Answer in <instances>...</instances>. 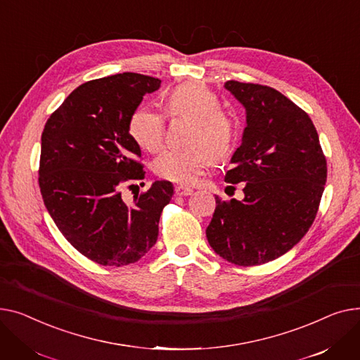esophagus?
<instances>
[{
  "instance_id": "1",
  "label": "esophagus",
  "mask_w": 360,
  "mask_h": 360,
  "mask_svg": "<svg viewBox=\"0 0 360 360\" xmlns=\"http://www.w3.org/2000/svg\"><path fill=\"white\" fill-rule=\"evenodd\" d=\"M174 193H176L177 196H188V195L193 193V188L179 184V186L174 187Z\"/></svg>"
}]
</instances>
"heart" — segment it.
<instances>
[{"label":"heart","instance_id":"b5f03b06","mask_svg":"<svg viewBox=\"0 0 360 360\" xmlns=\"http://www.w3.org/2000/svg\"><path fill=\"white\" fill-rule=\"evenodd\" d=\"M170 116L193 120L188 134L192 145L164 151L154 162L158 177L176 183H193L214 161L226 155L237 138V124L221 112L218 96L200 82H184L167 96ZM129 134L145 151L157 153L164 143L165 117L148 108L138 109L129 120Z\"/></svg>","mask_w":360,"mask_h":360}]
</instances>
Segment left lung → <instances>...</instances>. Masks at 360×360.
Returning <instances> with one entry per match:
<instances>
[{
	"instance_id": "1",
	"label": "left lung",
	"mask_w": 360,
	"mask_h": 360,
	"mask_svg": "<svg viewBox=\"0 0 360 360\" xmlns=\"http://www.w3.org/2000/svg\"><path fill=\"white\" fill-rule=\"evenodd\" d=\"M245 109L243 142L225 181H244V199H217L206 237L217 255L238 266L283 256L312 225L327 180V161L309 116L278 90L226 81Z\"/></svg>"
}]
</instances>
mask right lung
<instances>
[{"label":"right lung","instance_id":"add662e5","mask_svg":"<svg viewBox=\"0 0 360 360\" xmlns=\"http://www.w3.org/2000/svg\"><path fill=\"white\" fill-rule=\"evenodd\" d=\"M161 79L123 72L77 87L48 119L41 134L39 187L62 236L101 266L138 262L158 238L173 184L155 181L124 203V183L142 180L141 148L129 134L131 116Z\"/></svg>","mask_w":360,"mask_h":360}]
</instances>
